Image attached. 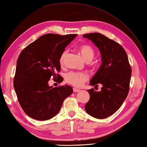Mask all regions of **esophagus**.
<instances>
[{"instance_id":"1","label":"esophagus","mask_w":147,"mask_h":147,"mask_svg":"<svg viewBox=\"0 0 147 147\" xmlns=\"http://www.w3.org/2000/svg\"><path fill=\"white\" fill-rule=\"evenodd\" d=\"M73 91L74 92H78L80 91V89H78V88H73Z\"/></svg>"}]
</instances>
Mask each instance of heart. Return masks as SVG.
I'll use <instances>...</instances> for the list:
<instances>
[{"label":"heart","mask_w":147,"mask_h":147,"mask_svg":"<svg viewBox=\"0 0 147 147\" xmlns=\"http://www.w3.org/2000/svg\"><path fill=\"white\" fill-rule=\"evenodd\" d=\"M79 51L82 57L86 62L90 61L94 58V51L93 48L89 45H82L79 47ZM68 51L65 50L62 52L60 57L59 62L62 65L64 64L65 57L67 56ZM88 80V75L85 73H78V72H69L65 76V80L68 83L74 86V87H82Z\"/></svg>","instance_id":"heart-1"}]
</instances>
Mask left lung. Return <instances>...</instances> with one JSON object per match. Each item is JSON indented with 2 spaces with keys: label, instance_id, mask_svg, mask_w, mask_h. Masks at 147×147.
<instances>
[{
  "label": "left lung",
  "instance_id": "obj_1",
  "mask_svg": "<svg viewBox=\"0 0 147 147\" xmlns=\"http://www.w3.org/2000/svg\"><path fill=\"white\" fill-rule=\"evenodd\" d=\"M96 46L101 55L102 64L92 78L90 85H102L101 90H88L90 99L85 110L96 119L111 116L119 110L127 97L131 77V68L127 55L119 43L101 34L94 32L83 35Z\"/></svg>",
  "mask_w": 147,
  "mask_h": 147
}]
</instances>
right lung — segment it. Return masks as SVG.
<instances>
[{"instance_id":"add662e5","label":"right lung","mask_w":147,"mask_h":147,"mask_svg":"<svg viewBox=\"0 0 147 147\" xmlns=\"http://www.w3.org/2000/svg\"><path fill=\"white\" fill-rule=\"evenodd\" d=\"M77 34L60 36L45 34L28 45L17 60L14 88L20 106L25 113L37 120H47L59 113L64 100L72 94L69 85L53 87L49 86L51 76L62 78L60 57L65 47Z\"/></svg>"}]
</instances>
